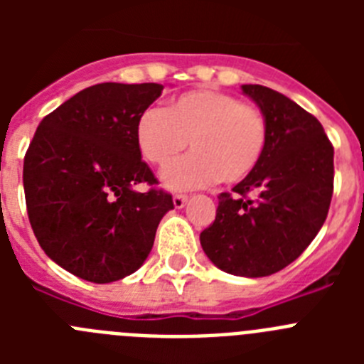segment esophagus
I'll list each match as a JSON object with an SVG mask.
<instances>
[{"instance_id":"1","label":"esophagus","mask_w":364,"mask_h":364,"mask_svg":"<svg viewBox=\"0 0 364 364\" xmlns=\"http://www.w3.org/2000/svg\"><path fill=\"white\" fill-rule=\"evenodd\" d=\"M186 202H188V195H182V193H178V195H175V197H173V204H175L176 210L184 208Z\"/></svg>"}]
</instances>
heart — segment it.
Wrapping results in <instances>:
<instances>
[{
  "mask_svg": "<svg viewBox=\"0 0 364 364\" xmlns=\"http://www.w3.org/2000/svg\"><path fill=\"white\" fill-rule=\"evenodd\" d=\"M264 112L233 95L197 89L173 98L164 111L149 109L138 118L134 140L142 159L166 167L189 144L186 159L164 171L169 189L239 184L259 167L268 146Z\"/></svg>",
  "mask_w": 364,
  "mask_h": 364,
  "instance_id": "b5f03b06",
  "label": "heart"
}]
</instances>
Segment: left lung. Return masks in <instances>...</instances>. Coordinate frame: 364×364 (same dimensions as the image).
<instances>
[{
    "mask_svg": "<svg viewBox=\"0 0 364 364\" xmlns=\"http://www.w3.org/2000/svg\"><path fill=\"white\" fill-rule=\"evenodd\" d=\"M268 120L259 167L218 195L202 250L222 272L266 277L294 262L326 220L333 193V147L323 125L294 100L264 85H242Z\"/></svg>",
    "mask_w": 364,
    "mask_h": 364,
    "instance_id": "left-lung-1",
    "label": "left lung"
}]
</instances>
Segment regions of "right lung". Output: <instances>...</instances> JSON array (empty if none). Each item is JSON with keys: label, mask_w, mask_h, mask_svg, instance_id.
Here are the masks:
<instances>
[{"label": "right lung", "mask_w": 364, "mask_h": 364, "mask_svg": "<svg viewBox=\"0 0 364 364\" xmlns=\"http://www.w3.org/2000/svg\"><path fill=\"white\" fill-rule=\"evenodd\" d=\"M160 83H98L38 125L23 162L28 220L58 266L105 284L136 272L173 210L136 147L138 118ZM136 185H149L147 192Z\"/></svg>", "instance_id": "add662e5"}]
</instances>
